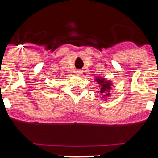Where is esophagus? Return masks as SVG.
Listing matches in <instances>:
<instances>
[{
	"mask_svg": "<svg viewBox=\"0 0 158 158\" xmlns=\"http://www.w3.org/2000/svg\"><path fill=\"white\" fill-rule=\"evenodd\" d=\"M82 73H83L82 70H76V74L77 75V76H81V75L82 74Z\"/></svg>",
	"mask_w": 158,
	"mask_h": 158,
	"instance_id": "34e87169",
	"label": "esophagus"
}]
</instances>
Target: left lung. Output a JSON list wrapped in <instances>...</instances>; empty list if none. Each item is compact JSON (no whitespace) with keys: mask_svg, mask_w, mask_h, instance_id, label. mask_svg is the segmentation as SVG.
Returning <instances> with one entry per match:
<instances>
[{"mask_svg":"<svg viewBox=\"0 0 158 158\" xmlns=\"http://www.w3.org/2000/svg\"><path fill=\"white\" fill-rule=\"evenodd\" d=\"M94 81L98 84V87L100 90L97 92L101 95V97H100L101 100L107 101V99H109V96L111 95V90L112 89L113 83L111 80H107L106 78L100 76L96 77Z\"/></svg>","mask_w":158,"mask_h":158,"instance_id":"8db88e82","label":"left lung"}]
</instances>
